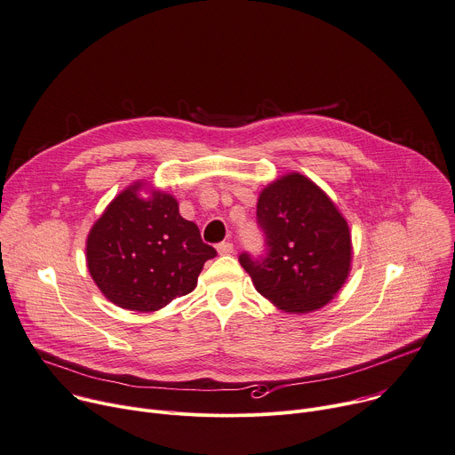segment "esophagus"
<instances>
[{"mask_svg": "<svg viewBox=\"0 0 455 455\" xmlns=\"http://www.w3.org/2000/svg\"><path fill=\"white\" fill-rule=\"evenodd\" d=\"M218 252H220L221 256H228V254L234 252V244H232L230 241H223V243L218 244Z\"/></svg>", "mask_w": 455, "mask_h": 455, "instance_id": "1", "label": "esophagus"}]
</instances>
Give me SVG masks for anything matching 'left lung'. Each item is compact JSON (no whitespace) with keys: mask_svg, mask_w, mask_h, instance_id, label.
Listing matches in <instances>:
<instances>
[{"mask_svg":"<svg viewBox=\"0 0 455 455\" xmlns=\"http://www.w3.org/2000/svg\"><path fill=\"white\" fill-rule=\"evenodd\" d=\"M258 223L267 235V258H239L256 291L288 314H308L332 301L352 268V234L328 194L299 172L283 174L259 192Z\"/></svg>","mask_w":455,"mask_h":455,"instance_id":"left-lung-1","label":"left lung"}]
</instances>
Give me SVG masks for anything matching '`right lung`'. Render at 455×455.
Here are the masks:
<instances>
[{"label": "right lung", "instance_id": "1", "mask_svg": "<svg viewBox=\"0 0 455 455\" xmlns=\"http://www.w3.org/2000/svg\"><path fill=\"white\" fill-rule=\"evenodd\" d=\"M87 267L101 294L119 308L156 312L192 292L206 259L196 223L178 199L140 180L121 190L87 235Z\"/></svg>", "mask_w": 455, "mask_h": 455}]
</instances>
